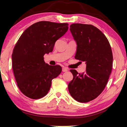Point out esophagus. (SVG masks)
<instances>
[{
  "label": "esophagus",
  "instance_id": "1",
  "mask_svg": "<svg viewBox=\"0 0 127 127\" xmlns=\"http://www.w3.org/2000/svg\"><path fill=\"white\" fill-rule=\"evenodd\" d=\"M68 70V69L65 67H63V68H62V71H63V72H67Z\"/></svg>",
  "mask_w": 127,
  "mask_h": 127
}]
</instances>
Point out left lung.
<instances>
[{
	"label": "left lung",
	"instance_id": "1",
	"mask_svg": "<svg viewBox=\"0 0 127 127\" xmlns=\"http://www.w3.org/2000/svg\"><path fill=\"white\" fill-rule=\"evenodd\" d=\"M70 31L77 43L75 58L86 62V70L70 71L73 78L68 84L72 97L80 102L96 98L104 90L113 66V53L106 36L91 25L73 23Z\"/></svg>",
	"mask_w": 127,
	"mask_h": 127
}]
</instances>
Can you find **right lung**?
<instances>
[{"mask_svg": "<svg viewBox=\"0 0 127 127\" xmlns=\"http://www.w3.org/2000/svg\"><path fill=\"white\" fill-rule=\"evenodd\" d=\"M68 26L40 21L28 27L19 38L13 51L12 68L19 89L27 97H44L52 79L61 74V66L46 63L44 55L53 51L56 41L68 31Z\"/></svg>", "mask_w": 127, "mask_h": 127, "instance_id": "obj_1", "label": "right lung"}]
</instances>
